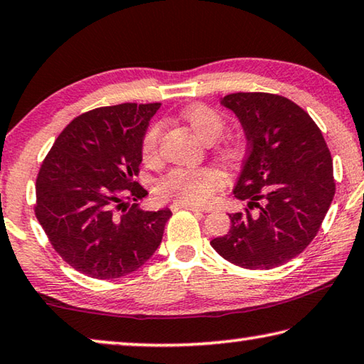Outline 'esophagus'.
<instances>
[{
    "label": "esophagus",
    "instance_id": "obj_1",
    "mask_svg": "<svg viewBox=\"0 0 364 364\" xmlns=\"http://www.w3.org/2000/svg\"><path fill=\"white\" fill-rule=\"evenodd\" d=\"M173 210L178 209H186V210H193V212H209L210 209H205V207H198V205H191V204H173L171 205Z\"/></svg>",
    "mask_w": 364,
    "mask_h": 364
}]
</instances>
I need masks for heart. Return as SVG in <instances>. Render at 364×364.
Instances as JSON below:
<instances>
[{
    "label": "heart",
    "mask_w": 364,
    "mask_h": 364,
    "mask_svg": "<svg viewBox=\"0 0 364 364\" xmlns=\"http://www.w3.org/2000/svg\"><path fill=\"white\" fill-rule=\"evenodd\" d=\"M181 118L196 136L205 144L215 142L225 129V118L212 107L191 105L181 112ZM161 124H152L142 141V155L146 161H154L159 155ZM218 157L227 165H233L243 155L240 141H227L218 147ZM223 184L222 175L210 166H176L164 175L157 183V193L161 198L173 199L178 204L200 205L212 199L213 193Z\"/></svg>",
    "instance_id": "heart-1"
}]
</instances>
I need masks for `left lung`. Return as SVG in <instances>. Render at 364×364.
<instances>
[{
  "mask_svg": "<svg viewBox=\"0 0 364 364\" xmlns=\"http://www.w3.org/2000/svg\"><path fill=\"white\" fill-rule=\"evenodd\" d=\"M243 126L247 154L233 188L245 212L210 245L245 269H272L306 250L336 194L332 157L321 129L296 103L264 92L220 100Z\"/></svg>",
  "mask_w": 364,
  "mask_h": 364,
  "instance_id": "obj_1",
  "label": "left lung"
}]
</instances>
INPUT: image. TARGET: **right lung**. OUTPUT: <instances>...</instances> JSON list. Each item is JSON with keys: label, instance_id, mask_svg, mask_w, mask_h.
<instances>
[{"label": "right lung", "instance_id": "right-lung-1", "mask_svg": "<svg viewBox=\"0 0 364 364\" xmlns=\"http://www.w3.org/2000/svg\"><path fill=\"white\" fill-rule=\"evenodd\" d=\"M160 103H121L80 114L58 136L38 171L36 215L73 269L112 280L142 267L159 250L171 210H141L134 178L142 141Z\"/></svg>", "mask_w": 364, "mask_h": 364}]
</instances>
